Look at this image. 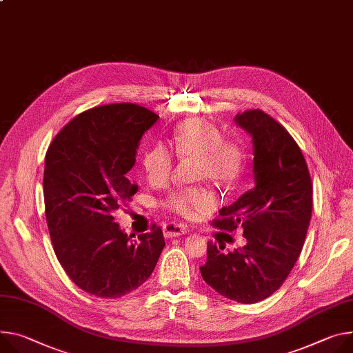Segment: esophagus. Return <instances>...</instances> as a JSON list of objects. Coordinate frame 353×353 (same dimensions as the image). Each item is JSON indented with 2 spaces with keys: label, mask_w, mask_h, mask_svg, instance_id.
I'll list each match as a JSON object with an SVG mask.
<instances>
[{
  "label": "esophagus",
  "mask_w": 353,
  "mask_h": 353,
  "mask_svg": "<svg viewBox=\"0 0 353 353\" xmlns=\"http://www.w3.org/2000/svg\"><path fill=\"white\" fill-rule=\"evenodd\" d=\"M163 231H165L166 238H174V236H180L183 234H187L185 225H183V223H176V222H168L163 227Z\"/></svg>",
  "instance_id": "34e87169"
}]
</instances>
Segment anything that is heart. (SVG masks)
<instances>
[{
  "mask_svg": "<svg viewBox=\"0 0 353 353\" xmlns=\"http://www.w3.org/2000/svg\"><path fill=\"white\" fill-rule=\"evenodd\" d=\"M173 149L183 159H199L197 176L214 183L231 181L241 165V152L222 139L216 128L205 119H188L180 123L173 137ZM174 156L165 143H153L142 156V169L150 184H163L173 172ZM163 205L185 218L215 207L214 197L205 188L185 187L173 190Z\"/></svg>",
  "mask_w": 353,
  "mask_h": 353,
  "instance_id": "obj_1",
  "label": "heart"
}]
</instances>
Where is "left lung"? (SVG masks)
<instances>
[{"instance_id":"obj_1","label":"left lung","mask_w":353,"mask_h":353,"mask_svg":"<svg viewBox=\"0 0 353 353\" xmlns=\"http://www.w3.org/2000/svg\"><path fill=\"white\" fill-rule=\"evenodd\" d=\"M253 142L254 185L222 207L212 225L243 228L246 245L232 252L207 245L204 281L230 300L253 304L284 283L301 253L312 211V184L301 149L285 128L261 110L235 117Z\"/></svg>"}]
</instances>
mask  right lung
Here are the masks:
<instances>
[{
  "label": "right lung",
  "mask_w": 353,
  "mask_h": 353,
  "mask_svg": "<svg viewBox=\"0 0 353 353\" xmlns=\"http://www.w3.org/2000/svg\"><path fill=\"white\" fill-rule=\"evenodd\" d=\"M157 118L131 103L95 107L74 117L48 149L43 196L50 239L61 268L88 294L118 299L137 290L163 250L160 227L134 239L112 216L137 194L126 173Z\"/></svg>",
  "instance_id": "obj_1"
}]
</instances>
